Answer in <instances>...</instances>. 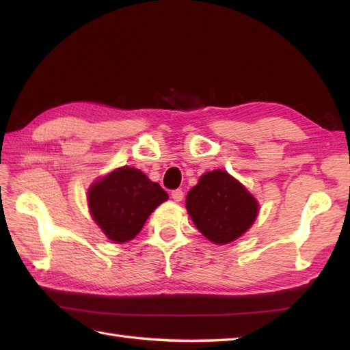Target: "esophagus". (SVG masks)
<instances>
[{
  "mask_svg": "<svg viewBox=\"0 0 350 350\" xmlns=\"http://www.w3.org/2000/svg\"><path fill=\"white\" fill-rule=\"evenodd\" d=\"M183 196H185V194H183V191H182V189H176V191L171 192V198H173L176 203L182 202V200H183Z\"/></svg>",
  "mask_w": 350,
  "mask_h": 350,
  "instance_id": "34e87169",
  "label": "esophagus"
}]
</instances>
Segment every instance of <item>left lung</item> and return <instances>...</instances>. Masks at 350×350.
I'll use <instances>...</instances> for the list:
<instances>
[{"mask_svg": "<svg viewBox=\"0 0 350 350\" xmlns=\"http://www.w3.org/2000/svg\"><path fill=\"white\" fill-rule=\"evenodd\" d=\"M185 204L198 232L215 245L236 241L248 232L258 215L256 197L226 170L200 176Z\"/></svg>", "mask_w": 350, "mask_h": 350, "instance_id": "obj_1", "label": "left lung"}]
</instances>
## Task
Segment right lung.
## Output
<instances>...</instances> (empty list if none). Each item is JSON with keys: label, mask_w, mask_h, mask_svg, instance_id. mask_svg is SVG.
Returning <instances> with one entry per match:
<instances>
[{"label": "right lung", "mask_w": 350, "mask_h": 350, "mask_svg": "<svg viewBox=\"0 0 350 350\" xmlns=\"http://www.w3.org/2000/svg\"><path fill=\"white\" fill-rule=\"evenodd\" d=\"M168 194L133 167H120L93 182L87 192L92 218L114 243L132 241Z\"/></svg>", "instance_id": "add662e5"}]
</instances>
